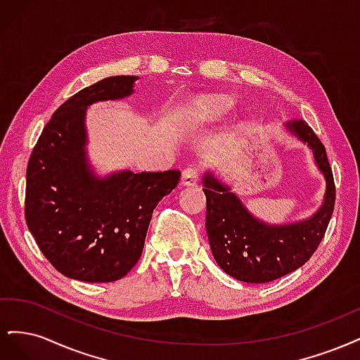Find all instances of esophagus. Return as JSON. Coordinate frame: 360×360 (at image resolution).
Masks as SVG:
<instances>
[{
    "label": "esophagus",
    "mask_w": 360,
    "mask_h": 360,
    "mask_svg": "<svg viewBox=\"0 0 360 360\" xmlns=\"http://www.w3.org/2000/svg\"><path fill=\"white\" fill-rule=\"evenodd\" d=\"M198 168L193 167V165H189L183 169L181 172V184L183 186H192V184H195L198 181Z\"/></svg>",
    "instance_id": "esophagus-1"
}]
</instances>
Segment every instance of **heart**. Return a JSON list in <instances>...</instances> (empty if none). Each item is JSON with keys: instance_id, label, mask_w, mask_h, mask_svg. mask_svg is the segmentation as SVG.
I'll use <instances>...</instances> for the list:
<instances>
[{"instance_id": "b5f03b06", "label": "heart", "mask_w": 360, "mask_h": 360, "mask_svg": "<svg viewBox=\"0 0 360 360\" xmlns=\"http://www.w3.org/2000/svg\"><path fill=\"white\" fill-rule=\"evenodd\" d=\"M231 108V101L225 97H205L195 105L193 111L189 115V122L192 124L201 122L204 118H210L216 115H224Z\"/></svg>"}]
</instances>
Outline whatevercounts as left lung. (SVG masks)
I'll list each match as a JSON object with an SVG mask.
<instances>
[{
	"label": "left lung",
	"mask_w": 360,
	"mask_h": 360,
	"mask_svg": "<svg viewBox=\"0 0 360 360\" xmlns=\"http://www.w3.org/2000/svg\"><path fill=\"white\" fill-rule=\"evenodd\" d=\"M288 132L308 144L326 180L324 200L317 213L300 222L270 225L243 205L230 186L209 171L204 174L207 198L205 230L212 254L230 276L250 284H264L302 267L317 250L335 207V183L326 148L303 120L285 123Z\"/></svg>",
	"instance_id": "left-lung-1"
}]
</instances>
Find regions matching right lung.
<instances>
[{
	"label": "right lung",
	"mask_w": 360,
	"mask_h": 360,
	"mask_svg": "<svg viewBox=\"0 0 360 360\" xmlns=\"http://www.w3.org/2000/svg\"><path fill=\"white\" fill-rule=\"evenodd\" d=\"M138 76H111L53 112L27 167L25 221L41 254L64 276L112 282L143 254L151 214L180 171H118L97 177L86 156V108L134 93Z\"/></svg>",
	"instance_id": "1"
}]
</instances>
